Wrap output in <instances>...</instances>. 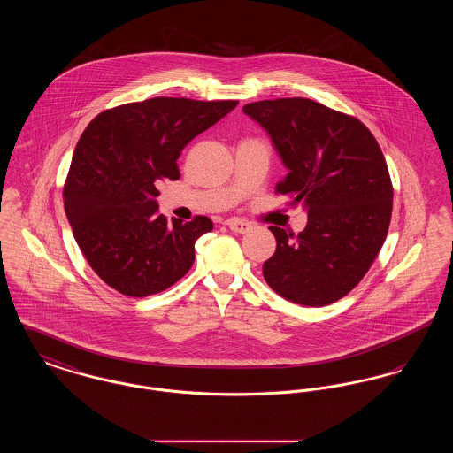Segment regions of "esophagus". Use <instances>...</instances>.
Segmentation results:
<instances>
[{
	"label": "esophagus",
	"mask_w": 453,
	"mask_h": 453,
	"mask_svg": "<svg viewBox=\"0 0 453 453\" xmlns=\"http://www.w3.org/2000/svg\"><path fill=\"white\" fill-rule=\"evenodd\" d=\"M227 226H229V229L233 233H239V234H244V233H248L251 229V224H248V222H244L241 219H229Z\"/></svg>",
	"instance_id": "obj_1"
}]
</instances>
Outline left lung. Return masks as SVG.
Masks as SVG:
<instances>
[{
    "instance_id": "obj_1",
    "label": "left lung",
    "mask_w": 453,
    "mask_h": 453,
    "mask_svg": "<svg viewBox=\"0 0 453 453\" xmlns=\"http://www.w3.org/2000/svg\"><path fill=\"white\" fill-rule=\"evenodd\" d=\"M242 111L266 130L287 168L277 192L307 211L297 236L270 226L277 250L263 263L265 280L307 307L345 297L390 224L392 183L375 137L358 119L309 98L263 100Z\"/></svg>"
}]
</instances>
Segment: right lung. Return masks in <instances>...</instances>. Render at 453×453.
Instances as JSON below:
<instances>
[{"label": "right lung", "mask_w": 453, "mask_h": 453, "mask_svg": "<svg viewBox=\"0 0 453 453\" xmlns=\"http://www.w3.org/2000/svg\"><path fill=\"white\" fill-rule=\"evenodd\" d=\"M236 100L150 98L105 110L81 134L65 185V211L93 272L129 297L159 294L194 265L209 217L166 220L157 183L178 180L176 159Z\"/></svg>", "instance_id": "right-lung-1"}]
</instances>
